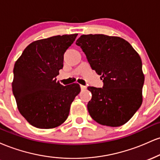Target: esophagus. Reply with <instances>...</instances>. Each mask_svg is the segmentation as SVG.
<instances>
[{
    "mask_svg": "<svg viewBox=\"0 0 160 160\" xmlns=\"http://www.w3.org/2000/svg\"><path fill=\"white\" fill-rule=\"evenodd\" d=\"M80 89H81V90H85L86 89V86L83 85H80Z\"/></svg>",
    "mask_w": 160,
    "mask_h": 160,
    "instance_id": "1",
    "label": "esophagus"
}]
</instances>
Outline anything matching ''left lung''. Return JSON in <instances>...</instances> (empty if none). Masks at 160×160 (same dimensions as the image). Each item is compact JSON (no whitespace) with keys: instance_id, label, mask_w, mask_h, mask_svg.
<instances>
[{"instance_id":"1","label":"left lung","mask_w":160,"mask_h":160,"mask_svg":"<svg viewBox=\"0 0 160 160\" xmlns=\"http://www.w3.org/2000/svg\"><path fill=\"white\" fill-rule=\"evenodd\" d=\"M76 44L103 78V88L88 87L92 95L87 104L89 115L103 126L126 123L142 104L144 75L138 53L126 40L104 34H83Z\"/></svg>"}]
</instances>
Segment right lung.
I'll use <instances>...</instances> for the list:
<instances>
[{
    "instance_id": "1",
    "label": "right lung",
    "mask_w": 160,
    "mask_h": 160,
    "mask_svg": "<svg viewBox=\"0 0 160 160\" xmlns=\"http://www.w3.org/2000/svg\"><path fill=\"white\" fill-rule=\"evenodd\" d=\"M78 34L57 35L32 42L16 62L12 89L17 108L32 126L52 128L68 117L71 104L80 92L78 83L56 81L64 54Z\"/></svg>"
}]
</instances>
